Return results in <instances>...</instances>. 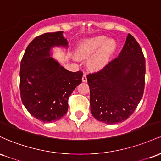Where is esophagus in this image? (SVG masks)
Masks as SVG:
<instances>
[{"mask_svg": "<svg viewBox=\"0 0 161 161\" xmlns=\"http://www.w3.org/2000/svg\"><path fill=\"white\" fill-rule=\"evenodd\" d=\"M82 82H87V77H86V74H84L82 76Z\"/></svg>", "mask_w": 161, "mask_h": 161, "instance_id": "obj_1", "label": "esophagus"}]
</instances>
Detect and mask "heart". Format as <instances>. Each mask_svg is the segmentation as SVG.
<instances>
[{"mask_svg": "<svg viewBox=\"0 0 161 161\" xmlns=\"http://www.w3.org/2000/svg\"><path fill=\"white\" fill-rule=\"evenodd\" d=\"M114 47V42L104 36H97L81 42L76 50V54L79 58H88L94 54L88 60V66L92 69L98 70L108 64Z\"/></svg>", "mask_w": 161, "mask_h": 161, "instance_id": "obj_1", "label": "heart"}]
</instances>
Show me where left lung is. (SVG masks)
I'll return each mask as SVG.
<instances>
[{"instance_id": "8db88e82", "label": "left lung", "mask_w": 161, "mask_h": 161, "mask_svg": "<svg viewBox=\"0 0 161 161\" xmlns=\"http://www.w3.org/2000/svg\"><path fill=\"white\" fill-rule=\"evenodd\" d=\"M145 59L131 34L116 58L87 75L92 116L107 124L125 120L133 114L145 88Z\"/></svg>"}]
</instances>
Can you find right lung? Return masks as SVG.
Returning a JSON list of instances; mask_svg holds the SVG:
<instances>
[{"label":"right lung","instance_id":"1","mask_svg":"<svg viewBox=\"0 0 161 161\" xmlns=\"http://www.w3.org/2000/svg\"><path fill=\"white\" fill-rule=\"evenodd\" d=\"M61 31L42 34L28 45L20 64V96L29 114L42 122L59 120L68 99L82 82V72H70L51 57L53 47H67Z\"/></svg>","mask_w":161,"mask_h":161}]
</instances>
